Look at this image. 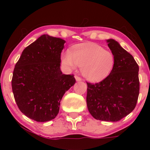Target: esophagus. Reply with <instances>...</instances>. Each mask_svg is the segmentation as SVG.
I'll use <instances>...</instances> for the list:
<instances>
[{
  "label": "esophagus",
  "instance_id": "esophagus-1",
  "mask_svg": "<svg viewBox=\"0 0 150 150\" xmlns=\"http://www.w3.org/2000/svg\"><path fill=\"white\" fill-rule=\"evenodd\" d=\"M75 79H76L77 81H81V80H82V78H81L80 76H78V75H75Z\"/></svg>",
  "mask_w": 150,
  "mask_h": 150
}]
</instances>
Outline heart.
Returning <instances> with one entry per match:
<instances>
[{
    "instance_id": "1",
    "label": "heart",
    "mask_w": 150,
    "mask_h": 150,
    "mask_svg": "<svg viewBox=\"0 0 150 150\" xmlns=\"http://www.w3.org/2000/svg\"><path fill=\"white\" fill-rule=\"evenodd\" d=\"M62 62L67 68L74 70L76 65L81 67V72L87 80L99 82L112 71L115 57L111 51L94 44L77 45L62 56Z\"/></svg>"
}]
</instances>
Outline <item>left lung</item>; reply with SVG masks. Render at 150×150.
Segmentation results:
<instances>
[{
	"label": "left lung",
	"instance_id": "obj_1",
	"mask_svg": "<svg viewBox=\"0 0 150 150\" xmlns=\"http://www.w3.org/2000/svg\"><path fill=\"white\" fill-rule=\"evenodd\" d=\"M107 42L114 55V66L101 82H87V105L95 119L115 122L135 108L140 92L139 66L118 42L113 39H108Z\"/></svg>",
	"mask_w": 150,
	"mask_h": 150
}]
</instances>
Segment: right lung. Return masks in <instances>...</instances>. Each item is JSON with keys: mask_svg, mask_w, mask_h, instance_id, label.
<instances>
[{"mask_svg": "<svg viewBox=\"0 0 150 150\" xmlns=\"http://www.w3.org/2000/svg\"><path fill=\"white\" fill-rule=\"evenodd\" d=\"M65 41L44 34L26 47L15 64L12 89L19 109L37 122L53 119L65 92L75 83L62 73L61 53Z\"/></svg>", "mask_w": 150, "mask_h": 150, "instance_id": "obj_1", "label": "right lung"}]
</instances>
